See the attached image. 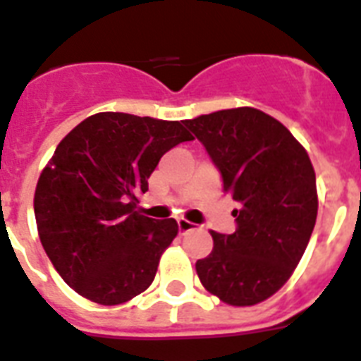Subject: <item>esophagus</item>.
<instances>
[{"mask_svg":"<svg viewBox=\"0 0 361 361\" xmlns=\"http://www.w3.org/2000/svg\"><path fill=\"white\" fill-rule=\"evenodd\" d=\"M195 226L196 224H192L187 219H178V230H180V233H187V231L195 230Z\"/></svg>","mask_w":361,"mask_h":361,"instance_id":"1","label":"esophagus"}]
</instances>
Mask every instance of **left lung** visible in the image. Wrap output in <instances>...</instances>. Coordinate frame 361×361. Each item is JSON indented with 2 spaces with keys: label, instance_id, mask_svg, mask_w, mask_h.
I'll return each mask as SVG.
<instances>
[{
  "label": "left lung",
  "instance_id": "8db88e82",
  "mask_svg": "<svg viewBox=\"0 0 361 361\" xmlns=\"http://www.w3.org/2000/svg\"><path fill=\"white\" fill-rule=\"evenodd\" d=\"M183 124L219 166L237 202L231 235L211 231L213 250L196 262L202 286L230 306H254L291 278L317 221L315 171L282 122L254 107L222 109Z\"/></svg>",
  "mask_w": 361,
  "mask_h": 361
}]
</instances>
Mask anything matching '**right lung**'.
Wrapping results in <instances>:
<instances>
[{
    "label": "right lung",
    "instance_id": "right-lung-1",
    "mask_svg": "<svg viewBox=\"0 0 361 361\" xmlns=\"http://www.w3.org/2000/svg\"><path fill=\"white\" fill-rule=\"evenodd\" d=\"M192 139L178 120L109 111L59 142L37 181L35 219L49 262L78 295L116 306L152 286L178 222L142 215L139 195L161 157Z\"/></svg>",
    "mask_w": 361,
    "mask_h": 361
}]
</instances>
